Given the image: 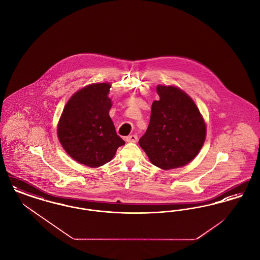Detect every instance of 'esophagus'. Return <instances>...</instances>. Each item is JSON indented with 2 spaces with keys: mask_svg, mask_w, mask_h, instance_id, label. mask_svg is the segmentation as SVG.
I'll return each instance as SVG.
<instances>
[{
  "mask_svg": "<svg viewBox=\"0 0 260 260\" xmlns=\"http://www.w3.org/2000/svg\"><path fill=\"white\" fill-rule=\"evenodd\" d=\"M126 142H136L137 141V136L136 135H132V136H126L125 137Z\"/></svg>",
  "mask_w": 260,
  "mask_h": 260,
  "instance_id": "esophagus-1",
  "label": "esophagus"
}]
</instances>
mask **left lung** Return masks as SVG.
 Listing matches in <instances>:
<instances>
[{"instance_id":"1","label":"left lung","mask_w":260,"mask_h":260,"mask_svg":"<svg viewBox=\"0 0 260 260\" xmlns=\"http://www.w3.org/2000/svg\"><path fill=\"white\" fill-rule=\"evenodd\" d=\"M159 100L152 103L148 128L139 145L150 161L161 170L192 161L204 145L206 123L192 99L173 86H157Z\"/></svg>"}]
</instances>
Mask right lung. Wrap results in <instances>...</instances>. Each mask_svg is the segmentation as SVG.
<instances>
[{
	"instance_id": "obj_1",
	"label": "right lung",
	"mask_w": 260,
	"mask_h": 260,
	"mask_svg": "<svg viewBox=\"0 0 260 260\" xmlns=\"http://www.w3.org/2000/svg\"><path fill=\"white\" fill-rule=\"evenodd\" d=\"M109 83L83 87L66 103L57 124L62 147L75 161L98 168L111 161L124 141L109 116Z\"/></svg>"
}]
</instances>
